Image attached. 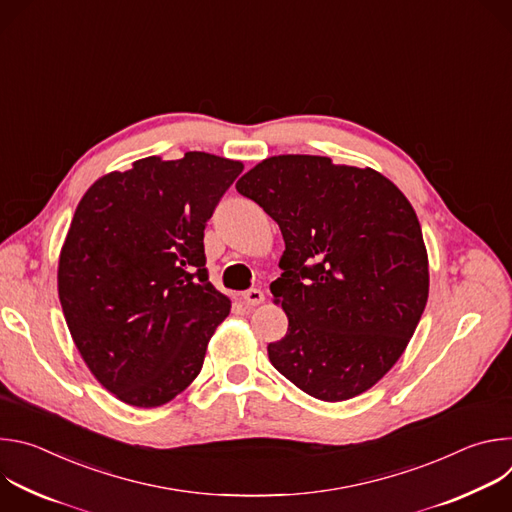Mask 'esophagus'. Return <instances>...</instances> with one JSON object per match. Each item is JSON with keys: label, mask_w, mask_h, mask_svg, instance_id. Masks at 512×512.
<instances>
[{"label": "esophagus", "mask_w": 512, "mask_h": 512, "mask_svg": "<svg viewBox=\"0 0 512 512\" xmlns=\"http://www.w3.org/2000/svg\"><path fill=\"white\" fill-rule=\"evenodd\" d=\"M241 300L247 304V306H259V304H263V300H265V296H263V291L261 289H247V291H243L241 294Z\"/></svg>", "instance_id": "1"}]
</instances>
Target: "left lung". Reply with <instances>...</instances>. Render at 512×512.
Masks as SVG:
<instances>
[{"label":"left lung","instance_id":"obj_1","mask_svg":"<svg viewBox=\"0 0 512 512\" xmlns=\"http://www.w3.org/2000/svg\"><path fill=\"white\" fill-rule=\"evenodd\" d=\"M237 190L279 225L283 269L269 287L287 332L273 367L320 401L379 383L405 352L427 304L429 263L417 214L373 168L324 156H273Z\"/></svg>","mask_w":512,"mask_h":512}]
</instances>
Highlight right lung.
<instances>
[{
    "label": "right lung",
    "instance_id": "1",
    "mask_svg": "<svg viewBox=\"0 0 512 512\" xmlns=\"http://www.w3.org/2000/svg\"><path fill=\"white\" fill-rule=\"evenodd\" d=\"M243 162L186 152L109 172L81 198L60 249L58 298L93 377L152 409L200 373L231 312L206 273L204 227Z\"/></svg>",
    "mask_w": 512,
    "mask_h": 512
}]
</instances>
